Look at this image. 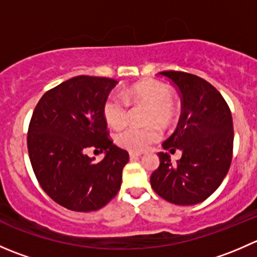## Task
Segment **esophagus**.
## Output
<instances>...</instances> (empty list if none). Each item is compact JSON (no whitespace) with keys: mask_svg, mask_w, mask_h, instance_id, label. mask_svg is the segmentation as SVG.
Listing matches in <instances>:
<instances>
[{"mask_svg":"<svg viewBox=\"0 0 257 257\" xmlns=\"http://www.w3.org/2000/svg\"><path fill=\"white\" fill-rule=\"evenodd\" d=\"M141 155H142V153H136V152L129 153V158H131V159H137V158H139Z\"/></svg>","mask_w":257,"mask_h":257,"instance_id":"esophagus-1","label":"esophagus"}]
</instances>
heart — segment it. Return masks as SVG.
I'll return each instance as SVG.
<instances>
[{
  "label": "heart",
  "mask_w": 257,
  "mask_h": 257,
  "mask_svg": "<svg viewBox=\"0 0 257 257\" xmlns=\"http://www.w3.org/2000/svg\"><path fill=\"white\" fill-rule=\"evenodd\" d=\"M172 88L158 79H148L132 85L123 93H110L103 104V114L113 128H120L129 116V104L148 105L145 121L149 125H128L115 134V143L131 152H143L160 138V125L168 128L174 121L177 107Z\"/></svg>",
  "instance_id": "heart-1"
}]
</instances>
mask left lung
Segmentation results:
<instances>
[{"instance_id": "left-lung-1", "label": "left lung", "mask_w": 257, "mask_h": 257, "mask_svg": "<svg viewBox=\"0 0 257 257\" xmlns=\"http://www.w3.org/2000/svg\"><path fill=\"white\" fill-rule=\"evenodd\" d=\"M178 89L181 114L174 133L163 143L165 150L183 152L178 164L159 153L160 164L150 177L160 198L177 205L206 200L229 172L234 148L232 116L219 90L205 79L179 71L160 72Z\"/></svg>"}]
</instances>
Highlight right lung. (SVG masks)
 Returning <instances> with one entry per match:
<instances>
[{
	"mask_svg": "<svg viewBox=\"0 0 257 257\" xmlns=\"http://www.w3.org/2000/svg\"><path fill=\"white\" fill-rule=\"evenodd\" d=\"M116 80L77 76L47 90L27 132L31 165L51 199L73 211H94L118 194L129 154L113 144L103 104ZM88 149L107 152L98 163Z\"/></svg>",
	"mask_w": 257,
	"mask_h": 257,
	"instance_id": "right-lung-1",
	"label": "right lung"
}]
</instances>
